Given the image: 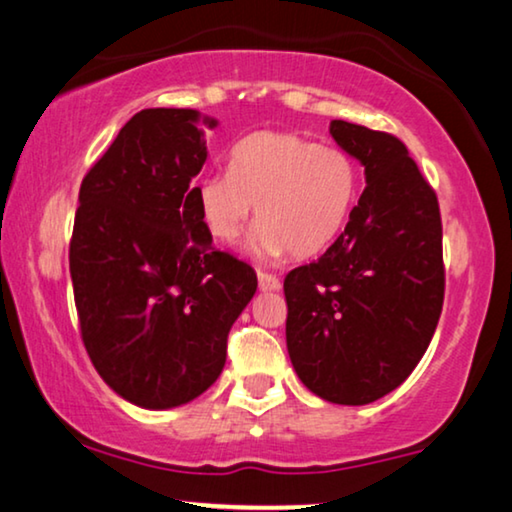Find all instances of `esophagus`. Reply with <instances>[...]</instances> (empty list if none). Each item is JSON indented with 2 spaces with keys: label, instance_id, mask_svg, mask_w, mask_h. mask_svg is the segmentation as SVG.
Instances as JSON below:
<instances>
[{
  "label": "esophagus",
  "instance_id": "esophagus-1",
  "mask_svg": "<svg viewBox=\"0 0 512 512\" xmlns=\"http://www.w3.org/2000/svg\"><path fill=\"white\" fill-rule=\"evenodd\" d=\"M257 280H259V290H262V292H271V290H278V287H280V280L273 276V273L259 271Z\"/></svg>",
  "mask_w": 512,
  "mask_h": 512
}]
</instances>
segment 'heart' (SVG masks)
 <instances>
[{"label":"heart","mask_w":512,"mask_h":512,"mask_svg":"<svg viewBox=\"0 0 512 512\" xmlns=\"http://www.w3.org/2000/svg\"><path fill=\"white\" fill-rule=\"evenodd\" d=\"M357 192L359 171L348 153L299 134L257 132L236 143L229 171L199 183L197 204L215 241H239L257 206V253L308 259L338 239Z\"/></svg>","instance_id":"heart-1"}]
</instances>
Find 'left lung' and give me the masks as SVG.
<instances>
[{
    "label": "left lung",
    "mask_w": 512,
    "mask_h": 512,
    "mask_svg": "<svg viewBox=\"0 0 512 512\" xmlns=\"http://www.w3.org/2000/svg\"><path fill=\"white\" fill-rule=\"evenodd\" d=\"M366 187L327 253L285 276L287 352L308 390L364 406L406 380L429 348L445 294L434 187L394 134L334 120Z\"/></svg>",
    "instance_id": "left-lung-1"
}]
</instances>
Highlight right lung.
Listing matches in <instances>:
<instances>
[{
    "label": "right lung",
    "instance_id": "1",
    "mask_svg": "<svg viewBox=\"0 0 512 512\" xmlns=\"http://www.w3.org/2000/svg\"><path fill=\"white\" fill-rule=\"evenodd\" d=\"M192 109H146L78 192L69 271L92 366L122 399L174 408L218 380L257 273L215 250L194 176L208 150ZM208 127L215 120L206 118Z\"/></svg>",
    "mask_w": 512,
    "mask_h": 512
}]
</instances>
